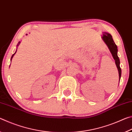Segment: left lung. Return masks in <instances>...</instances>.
<instances>
[{"label":"left lung","instance_id":"obj_1","mask_svg":"<svg viewBox=\"0 0 132 132\" xmlns=\"http://www.w3.org/2000/svg\"><path fill=\"white\" fill-rule=\"evenodd\" d=\"M102 38L103 39L105 43L108 46L109 51L112 53V55L113 57V59L115 61V64L119 72V81L121 77V69L120 68V61L119 58L118 56V47L117 45L113 41L112 37V35L107 32H104L103 36L102 37Z\"/></svg>","mask_w":132,"mask_h":132}]
</instances>
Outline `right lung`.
<instances>
[{
  "label": "right lung",
  "instance_id": "obj_1",
  "mask_svg": "<svg viewBox=\"0 0 132 132\" xmlns=\"http://www.w3.org/2000/svg\"><path fill=\"white\" fill-rule=\"evenodd\" d=\"M20 42H19V44H18V45H17V46H18V45H19V44H20ZM16 51H15V52H16ZM15 53H14V54H13V55H12V57H11V61H12V58H13V56H14V54H15Z\"/></svg>",
  "mask_w": 132,
  "mask_h": 132
}]
</instances>
